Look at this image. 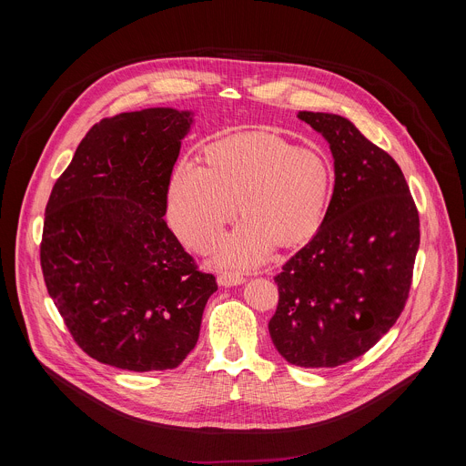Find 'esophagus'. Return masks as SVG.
Here are the masks:
<instances>
[{"label":"esophagus","instance_id":"34e87169","mask_svg":"<svg viewBox=\"0 0 466 466\" xmlns=\"http://www.w3.org/2000/svg\"><path fill=\"white\" fill-rule=\"evenodd\" d=\"M245 282V277L238 271H223L219 275V284L225 286V288H230V286H238V284H243Z\"/></svg>","mask_w":466,"mask_h":466}]
</instances>
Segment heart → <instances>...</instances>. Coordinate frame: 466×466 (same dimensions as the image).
Returning <instances> with one entry per match:
<instances>
[{
	"label": "heart",
	"instance_id": "obj_1",
	"mask_svg": "<svg viewBox=\"0 0 466 466\" xmlns=\"http://www.w3.org/2000/svg\"><path fill=\"white\" fill-rule=\"evenodd\" d=\"M205 167L175 169L167 210L175 232L195 250H208L236 216L245 221L221 243L225 263H252L277 243L308 241L322 225L334 166L315 147H295L269 132H239L210 144Z\"/></svg>",
	"mask_w": 466,
	"mask_h": 466
}]
</instances>
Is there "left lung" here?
<instances>
[{
	"label": "left lung",
	"instance_id": "left-lung-1",
	"mask_svg": "<svg viewBox=\"0 0 466 466\" xmlns=\"http://www.w3.org/2000/svg\"><path fill=\"white\" fill-rule=\"evenodd\" d=\"M328 140L334 195L308 245L275 277L269 320L297 367H339L369 352L400 317L420 243L419 210L394 158L338 114L299 112Z\"/></svg>",
	"mask_w": 466,
	"mask_h": 466
}]
</instances>
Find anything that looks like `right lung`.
<instances>
[{
	"instance_id": "right-lung-1",
	"label": "right lung",
	"mask_w": 466,
	"mask_h": 466,
	"mask_svg": "<svg viewBox=\"0 0 466 466\" xmlns=\"http://www.w3.org/2000/svg\"><path fill=\"white\" fill-rule=\"evenodd\" d=\"M189 112L96 123L46 207L40 265L74 341L99 363L149 372L193 350L216 277L169 230L167 191Z\"/></svg>"
}]
</instances>
